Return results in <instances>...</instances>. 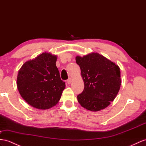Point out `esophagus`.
I'll use <instances>...</instances> for the list:
<instances>
[{
  "label": "esophagus",
  "mask_w": 146,
  "mask_h": 146,
  "mask_svg": "<svg viewBox=\"0 0 146 146\" xmlns=\"http://www.w3.org/2000/svg\"><path fill=\"white\" fill-rule=\"evenodd\" d=\"M67 83H68V84H70L71 83H72V78H69V79L67 80Z\"/></svg>",
  "instance_id": "obj_1"
}]
</instances>
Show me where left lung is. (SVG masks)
<instances>
[{"label":"left lung","instance_id":"left-lung-1","mask_svg":"<svg viewBox=\"0 0 146 146\" xmlns=\"http://www.w3.org/2000/svg\"><path fill=\"white\" fill-rule=\"evenodd\" d=\"M84 83L77 96L80 105L92 111L103 110L113 101L121 86L120 69L113 62L98 53L76 56Z\"/></svg>","mask_w":146,"mask_h":146}]
</instances>
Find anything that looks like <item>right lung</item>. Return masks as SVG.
<instances>
[{
  "mask_svg": "<svg viewBox=\"0 0 146 146\" xmlns=\"http://www.w3.org/2000/svg\"><path fill=\"white\" fill-rule=\"evenodd\" d=\"M57 57L44 52L26 62L18 71L17 88L29 105L40 110L55 106L60 99L65 83L56 66Z\"/></svg>",
  "mask_w": 146,
  "mask_h": 146,
  "instance_id": "add662e5",
  "label": "right lung"
}]
</instances>
